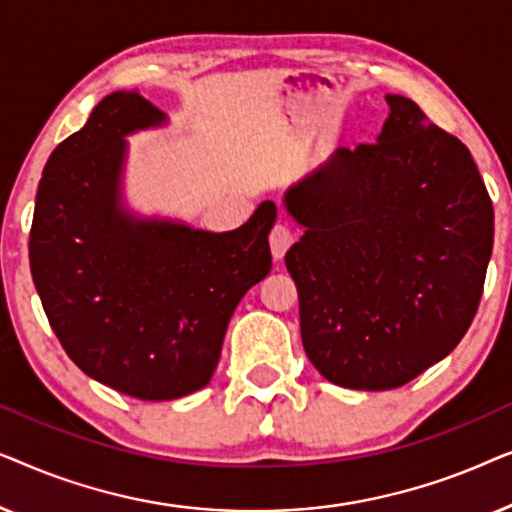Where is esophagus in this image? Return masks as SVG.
I'll use <instances>...</instances> for the list:
<instances>
[{
    "instance_id": "1",
    "label": "esophagus",
    "mask_w": 512,
    "mask_h": 512,
    "mask_svg": "<svg viewBox=\"0 0 512 512\" xmlns=\"http://www.w3.org/2000/svg\"><path fill=\"white\" fill-rule=\"evenodd\" d=\"M293 237L291 228L284 226V223H277L275 228H272L270 233V249H272V256H275V261H282L286 251H289V247L293 244Z\"/></svg>"
}]
</instances>
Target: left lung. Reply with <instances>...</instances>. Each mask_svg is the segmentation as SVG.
<instances>
[{"label":"left lung","mask_w":512,"mask_h":512,"mask_svg":"<svg viewBox=\"0 0 512 512\" xmlns=\"http://www.w3.org/2000/svg\"><path fill=\"white\" fill-rule=\"evenodd\" d=\"M377 144L338 149L284 195L305 228L286 254L312 366L384 391L445 359L478 312L494 207L471 151L387 95Z\"/></svg>","instance_id":"obj_1"}]
</instances>
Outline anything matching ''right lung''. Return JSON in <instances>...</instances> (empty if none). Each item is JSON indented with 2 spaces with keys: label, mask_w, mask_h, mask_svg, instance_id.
Masks as SVG:
<instances>
[{
  "label": "right lung",
  "mask_w": 512,
  "mask_h": 512,
  "mask_svg": "<svg viewBox=\"0 0 512 512\" xmlns=\"http://www.w3.org/2000/svg\"><path fill=\"white\" fill-rule=\"evenodd\" d=\"M165 121L139 93L104 97L48 158L30 230L34 286L67 356L142 401H172L212 380L237 303L272 268L277 219L270 200L228 233L130 214L125 137Z\"/></svg>",
  "instance_id": "add662e5"
}]
</instances>
